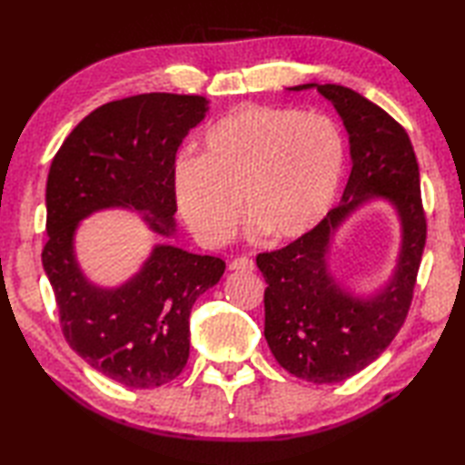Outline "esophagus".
<instances>
[{"label": "esophagus", "mask_w": 465, "mask_h": 465, "mask_svg": "<svg viewBox=\"0 0 465 465\" xmlns=\"http://www.w3.org/2000/svg\"><path fill=\"white\" fill-rule=\"evenodd\" d=\"M230 270H242V272H253L255 263L248 255H242V258H235L230 262Z\"/></svg>", "instance_id": "34e87169"}]
</instances>
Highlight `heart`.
Segmentation results:
<instances>
[{
	"label": "heart",
	"mask_w": 465,
	"mask_h": 465,
	"mask_svg": "<svg viewBox=\"0 0 465 465\" xmlns=\"http://www.w3.org/2000/svg\"><path fill=\"white\" fill-rule=\"evenodd\" d=\"M345 143L333 120L280 105H242L205 132L202 155L173 163V195L203 243L233 235L243 212L253 233L295 240L318 225L338 195Z\"/></svg>",
	"instance_id": "heart-1"
}]
</instances>
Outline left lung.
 I'll return each instance as SVG.
<instances>
[{"label":"left lung","instance_id":"left-lung-1","mask_svg":"<svg viewBox=\"0 0 465 465\" xmlns=\"http://www.w3.org/2000/svg\"><path fill=\"white\" fill-rule=\"evenodd\" d=\"M313 84L295 85L300 92ZM341 115L350 134L351 173L341 203L302 238L255 262L265 283V330L273 358L295 378L335 383L378 360L408 318L428 223L420 167L408 132L380 105L350 87L315 85ZM385 196L402 220V252L394 280L370 299H353L327 273V245L360 203Z\"/></svg>","mask_w":465,"mask_h":465}]
</instances>
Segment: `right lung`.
<instances>
[{
  "instance_id": "1",
  "label": "right lung",
  "mask_w": 465,
  "mask_h": 465,
  "mask_svg": "<svg viewBox=\"0 0 465 465\" xmlns=\"http://www.w3.org/2000/svg\"><path fill=\"white\" fill-rule=\"evenodd\" d=\"M205 112L202 95L153 92L107 102L74 127L49 167L42 263L62 333L94 370L134 390L160 388L182 373L190 312L220 282L225 262L155 245L135 278L102 290L77 268L74 233L105 207H132L157 233H173L175 153Z\"/></svg>"
}]
</instances>
